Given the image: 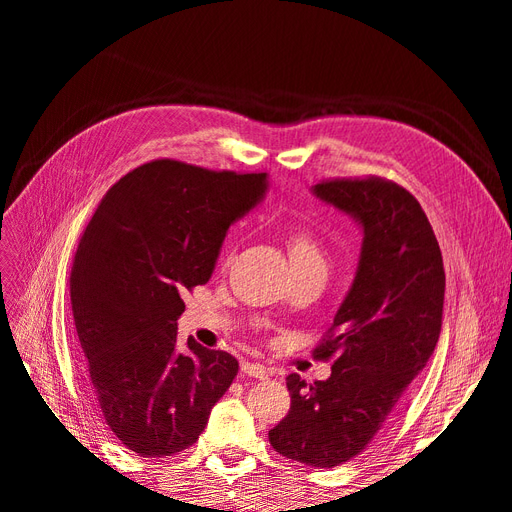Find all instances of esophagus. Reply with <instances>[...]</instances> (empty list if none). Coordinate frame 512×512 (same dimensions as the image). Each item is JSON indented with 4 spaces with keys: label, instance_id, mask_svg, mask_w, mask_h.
<instances>
[{
    "label": "esophagus",
    "instance_id": "esophagus-1",
    "mask_svg": "<svg viewBox=\"0 0 512 512\" xmlns=\"http://www.w3.org/2000/svg\"><path fill=\"white\" fill-rule=\"evenodd\" d=\"M241 371H243L245 376H250V378H260V380L267 378V367L260 365V363L243 361V363H241Z\"/></svg>",
    "mask_w": 512,
    "mask_h": 512
}]
</instances>
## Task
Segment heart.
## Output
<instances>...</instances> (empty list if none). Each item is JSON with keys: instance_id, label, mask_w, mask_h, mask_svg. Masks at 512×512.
I'll use <instances>...</instances> for the list:
<instances>
[{"instance_id": "b5f03b06", "label": "heart", "mask_w": 512, "mask_h": 512, "mask_svg": "<svg viewBox=\"0 0 512 512\" xmlns=\"http://www.w3.org/2000/svg\"><path fill=\"white\" fill-rule=\"evenodd\" d=\"M290 267L297 265H324V254L318 239L307 230H294L288 235Z\"/></svg>"}]
</instances>
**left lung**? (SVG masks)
<instances>
[{"instance_id":"8db88e82","label":"left lung","mask_w":512,"mask_h":512,"mask_svg":"<svg viewBox=\"0 0 512 512\" xmlns=\"http://www.w3.org/2000/svg\"><path fill=\"white\" fill-rule=\"evenodd\" d=\"M314 194L361 224L354 282L314 359L331 376L309 384L290 374L288 414L269 431L277 453L312 468L350 461L425 369L442 329L444 265L418 200L382 177L327 179Z\"/></svg>"}]
</instances>
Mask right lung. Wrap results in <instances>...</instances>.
Instances as JSON below:
<instances>
[{"instance_id":"1","label":"right lung","mask_w":512,"mask_h":512,"mask_svg":"<svg viewBox=\"0 0 512 512\" xmlns=\"http://www.w3.org/2000/svg\"><path fill=\"white\" fill-rule=\"evenodd\" d=\"M267 173L153 160L121 177L89 220L70 273L85 374L108 429L141 457L192 446L235 380L232 354L190 337L181 294L209 282L226 230L256 207Z\"/></svg>"}]
</instances>
